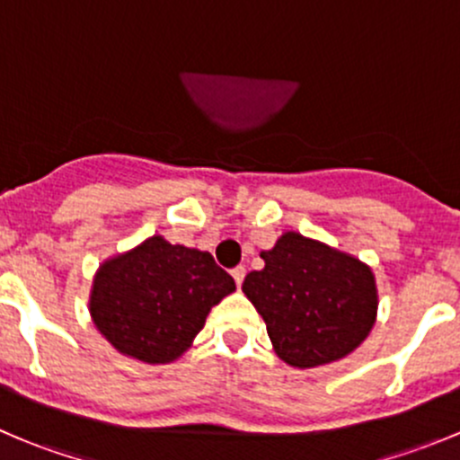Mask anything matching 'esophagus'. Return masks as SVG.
I'll list each match as a JSON object with an SVG mask.
<instances>
[{
  "mask_svg": "<svg viewBox=\"0 0 460 460\" xmlns=\"http://www.w3.org/2000/svg\"><path fill=\"white\" fill-rule=\"evenodd\" d=\"M244 273H247V269H244V267L231 269V276H234V280H235V285H238V289H240V285H243V280H244Z\"/></svg>",
  "mask_w": 460,
  "mask_h": 460,
  "instance_id": "34e87169",
  "label": "esophagus"
}]
</instances>
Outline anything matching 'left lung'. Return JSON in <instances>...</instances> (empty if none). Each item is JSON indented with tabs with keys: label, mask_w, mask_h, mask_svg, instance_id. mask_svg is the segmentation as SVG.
Here are the masks:
<instances>
[{
	"label": "left lung",
	"mask_w": 460,
	"mask_h": 460,
	"mask_svg": "<svg viewBox=\"0 0 460 460\" xmlns=\"http://www.w3.org/2000/svg\"><path fill=\"white\" fill-rule=\"evenodd\" d=\"M260 258L264 267L247 273L243 291L267 324L278 358L309 369L363 345L378 314L369 264L298 231H285Z\"/></svg>",
	"instance_id": "8db88e82"
}]
</instances>
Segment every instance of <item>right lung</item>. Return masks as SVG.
<instances>
[{
    "instance_id": "right-lung-1",
    "label": "right lung",
    "mask_w": 460,
    "mask_h": 460,
    "mask_svg": "<svg viewBox=\"0 0 460 460\" xmlns=\"http://www.w3.org/2000/svg\"><path fill=\"white\" fill-rule=\"evenodd\" d=\"M234 291V278L211 253L155 234L97 267L88 312L119 354L166 365L193 345L213 305Z\"/></svg>"
}]
</instances>
